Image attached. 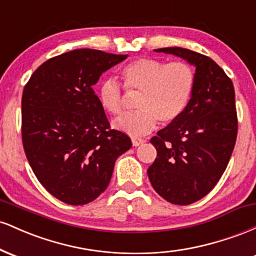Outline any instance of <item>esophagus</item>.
<instances>
[{"instance_id":"obj_1","label":"esophagus","mask_w":256,"mask_h":256,"mask_svg":"<svg viewBox=\"0 0 256 256\" xmlns=\"http://www.w3.org/2000/svg\"><path fill=\"white\" fill-rule=\"evenodd\" d=\"M131 142H132V146H138L142 144L143 142H144V140H142V138H138V137H132Z\"/></svg>"}]
</instances>
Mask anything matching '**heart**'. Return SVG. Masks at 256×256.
I'll return each instance as SVG.
<instances>
[{
  "label": "heart",
  "mask_w": 256,
  "mask_h": 256,
  "mask_svg": "<svg viewBox=\"0 0 256 256\" xmlns=\"http://www.w3.org/2000/svg\"><path fill=\"white\" fill-rule=\"evenodd\" d=\"M125 89L140 92L134 113L124 114L113 122V128L137 137L149 134L160 120L170 124L183 114L192 98L195 73L184 61L166 64L158 58H140L128 64L120 72ZM100 104L118 116L124 110V91L116 79H104L98 90Z\"/></svg>",
  "instance_id": "b5f03b06"
}]
</instances>
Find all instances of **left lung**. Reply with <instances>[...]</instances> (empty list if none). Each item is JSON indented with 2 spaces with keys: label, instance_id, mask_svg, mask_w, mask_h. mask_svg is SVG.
<instances>
[{
  "label": "left lung",
  "instance_id": "left-lung-1",
  "mask_svg": "<svg viewBox=\"0 0 256 256\" xmlns=\"http://www.w3.org/2000/svg\"><path fill=\"white\" fill-rule=\"evenodd\" d=\"M195 66L192 98L178 119L150 140L158 155L148 168L161 198L190 204L216 186L228 167L237 137L234 89L224 70L210 58L189 49L161 48Z\"/></svg>",
  "mask_w": 256,
  "mask_h": 256
}]
</instances>
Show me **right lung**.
I'll list each match as a JSON object with an SVG mask.
<instances>
[{
	"mask_svg": "<svg viewBox=\"0 0 256 256\" xmlns=\"http://www.w3.org/2000/svg\"><path fill=\"white\" fill-rule=\"evenodd\" d=\"M95 49H76L40 64L22 100V146L32 171L54 198L86 204L110 184L114 164L132 146L110 130L92 85L124 61Z\"/></svg>",
	"mask_w": 256,
	"mask_h": 256,
	"instance_id": "1",
	"label": "right lung"
}]
</instances>
